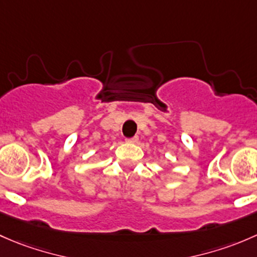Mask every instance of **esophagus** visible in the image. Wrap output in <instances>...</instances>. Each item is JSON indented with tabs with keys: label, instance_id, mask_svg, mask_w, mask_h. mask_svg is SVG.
I'll return each mask as SVG.
<instances>
[{
	"label": "esophagus",
	"instance_id": "obj_1",
	"mask_svg": "<svg viewBox=\"0 0 257 257\" xmlns=\"http://www.w3.org/2000/svg\"><path fill=\"white\" fill-rule=\"evenodd\" d=\"M137 141H139V136H134V137H131V139L126 140V142H127V144H137Z\"/></svg>",
	"mask_w": 257,
	"mask_h": 257
}]
</instances>
